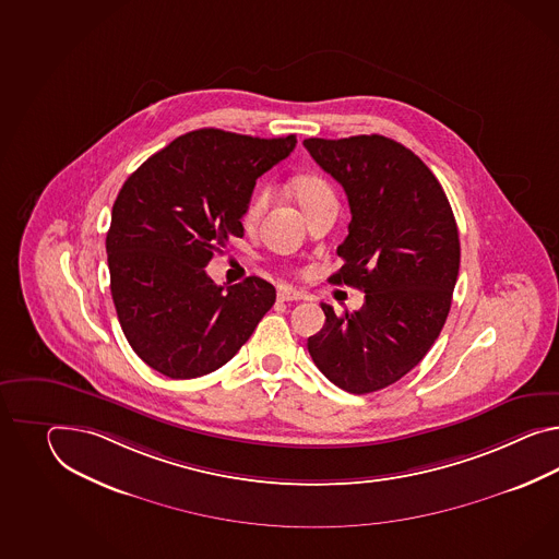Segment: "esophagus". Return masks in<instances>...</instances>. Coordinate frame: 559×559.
I'll use <instances>...</instances> for the list:
<instances>
[{
	"label": "esophagus",
	"instance_id": "esophagus-1",
	"mask_svg": "<svg viewBox=\"0 0 559 559\" xmlns=\"http://www.w3.org/2000/svg\"><path fill=\"white\" fill-rule=\"evenodd\" d=\"M300 299H302V293H299V290H295V288H288V286L278 288V300H283V302H293V300Z\"/></svg>",
	"mask_w": 559,
	"mask_h": 559
}]
</instances>
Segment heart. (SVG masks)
<instances>
[{"label": "heart", "mask_w": 559, "mask_h": 559, "mask_svg": "<svg viewBox=\"0 0 559 559\" xmlns=\"http://www.w3.org/2000/svg\"><path fill=\"white\" fill-rule=\"evenodd\" d=\"M293 191H295V198H297V202H299L302 210L307 205L317 202V200H321V198L333 195L328 183L321 178H314V176H302V178L295 179ZM271 195H273L271 186H260L259 190L250 195L245 212L246 224H254L264 214V210L269 207V202H271Z\"/></svg>", "instance_id": "b5f03b06"}]
</instances>
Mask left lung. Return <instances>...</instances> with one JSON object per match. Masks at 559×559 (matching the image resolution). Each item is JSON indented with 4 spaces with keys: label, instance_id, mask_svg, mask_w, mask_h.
Masks as SVG:
<instances>
[{
    "label": "left lung",
    "instance_id": "8db88e82",
    "mask_svg": "<svg viewBox=\"0 0 559 559\" xmlns=\"http://www.w3.org/2000/svg\"><path fill=\"white\" fill-rule=\"evenodd\" d=\"M302 145L349 200L343 266L331 285L366 293L354 313L321 302L323 329L307 349L329 381L371 394L423 361L449 317L461 266L459 228L449 198L418 155L394 139H305Z\"/></svg>",
    "mask_w": 559,
    "mask_h": 559
}]
</instances>
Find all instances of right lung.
Returning a JSON list of instances; mask_svg holds the SVG:
<instances>
[{
	"instance_id": "right-lung-1",
	"label": "right lung",
	"mask_w": 559,
	"mask_h": 559,
	"mask_svg": "<svg viewBox=\"0 0 559 559\" xmlns=\"http://www.w3.org/2000/svg\"><path fill=\"white\" fill-rule=\"evenodd\" d=\"M297 136L198 129L131 174L107 234L110 295L129 345L150 368L191 380L228 364L274 305L260 276L218 286L205 264L242 216L257 179L283 162Z\"/></svg>"
}]
</instances>
